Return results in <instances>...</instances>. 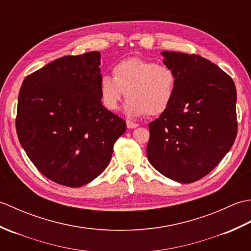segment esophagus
I'll list each match as a JSON object with an SVG mask.
<instances>
[{"instance_id": "1", "label": "esophagus", "mask_w": 251, "mask_h": 251, "mask_svg": "<svg viewBox=\"0 0 251 251\" xmlns=\"http://www.w3.org/2000/svg\"><path fill=\"white\" fill-rule=\"evenodd\" d=\"M139 126V124L138 123H135V122H131V121H127V128H137V127Z\"/></svg>"}]
</instances>
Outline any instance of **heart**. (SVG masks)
<instances>
[{
  "label": "heart",
  "instance_id": "b5f03b06",
  "mask_svg": "<svg viewBox=\"0 0 251 251\" xmlns=\"http://www.w3.org/2000/svg\"><path fill=\"white\" fill-rule=\"evenodd\" d=\"M177 76L170 67L132 57L117 63L113 77L101 76L100 99L109 111H116L125 96L126 113L130 116L163 113L174 100Z\"/></svg>",
  "mask_w": 251,
  "mask_h": 251
}]
</instances>
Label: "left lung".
<instances>
[{"instance_id": "left-lung-1", "label": "left lung", "mask_w": 251, "mask_h": 251, "mask_svg": "<svg viewBox=\"0 0 251 251\" xmlns=\"http://www.w3.org/2000/svg\"><path fill=\"white\" fill-rule=\"evenodd\" d=\"M162 55L176 73L177 88L170 105L149 124L147 155L165 177L191 183L209 174L235 141V84L200 55Z\"/></svg>"}]
</instances>
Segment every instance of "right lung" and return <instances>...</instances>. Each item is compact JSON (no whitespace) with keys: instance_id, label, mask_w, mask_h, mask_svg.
Instances as JSON below:
<instances>
[{"instance_id":"add662e5","label":"right lung","mask_w":251,"mask_h":251,"mask_svg":"<svg viewBox=\"0 0 251 251\" xmlns=\"http://www.w3.org/2000/svg\"><path fill=\"white\" fill-rule=\"evenodd\" d=\"M99 66V51L65 56L21 85L19 142L37 170L58 184L77 188L97 178L126 130V122L101 103Z\"/></svg>"}]
</instances>
